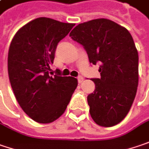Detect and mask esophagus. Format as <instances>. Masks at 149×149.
I'll use <instances>...</instances> for the list:
<instances>
[{"mask_svg":"<svg viewBox=\"0 0 149 149\" xmlns=\"http://www.w3.org/2000/svg\"><path fill=\"white\" fill-rule=\"evenodd\" d=\"M83 80H84V78H83L82 76H79V77H78L79 83H81V82H82Z\"/></svg>","mask_w":149,"mask_h":149,"instance_id":"1","label":"esophagus"}]
</instances>
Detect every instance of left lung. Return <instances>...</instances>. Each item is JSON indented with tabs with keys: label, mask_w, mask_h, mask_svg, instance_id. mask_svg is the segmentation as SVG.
<instances>
[{
	"label": "left lung",
	"mask_w": 149,
	"mask_h": 149,
	"mask_svg": "<svg viewBox=\"0 0 149 149\" xmlns=\"http://www.w3.org/2000/svg\"><path fill=\"white\" fill-rule=\"evenodd\" d=\"M87 52L90 63L100 64V79H92L93 93L87 96L90 113L101 127L121 123L135 99L138 85V54L127 29L106 18L75 26L70 33Z\"/></svg>",
	"instance_id": "1"
}]
</instances>
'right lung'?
Instances as JSON below:
<instances>
[{
  "label": "right lung",
  "instance_id": "add662e5",
  "mask_svg": "<svg viewBox=\"0 0 149 149\" xmlns=\"http://www.w3.org/2000/svg\"><path fill=\"white\" fill-rule=\"evenodd\" d=\"M74 23L38 17L21 27L11 40L7 68L11 88L24 112L39 123L54 122L65 111L77 79L51 71L58 42Z\"/></svg>",
  "mask_w": 149,
  "mask_h": 149
}]
</instances>
